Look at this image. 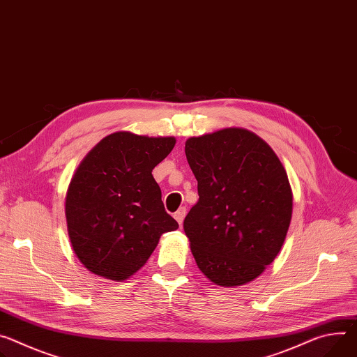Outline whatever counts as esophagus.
I'll use <instances>...</instances> for the list:
<instances>
[{"instance_id":"obj_1","label":"esophagus","mask_w":357,"mask_h":357,"mask_svg":"<svg viewBox=\"0 0 357 357\" xmlns=\"http://www.w3.org/2000/svg\"><path fill=\"white\" fill-rule=\"evenodd\" d=\"M185 215H186V208H179L176 212H175V215H174V218L178 220V223L182 226V222H183V219H185Z\"/></svg>"}]
</instances>
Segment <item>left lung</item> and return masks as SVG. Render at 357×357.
<instances>
[{
  "label": "left lung",
  "instance_id": "1",
  "mask_svg": "<svg viewBox=\"0 0 357 357\" xmlns=\"http://www.w3.org/2000/svg\"><path fill=\"white\" fill-rule=\"evenodd\" d=\"M188 164L199 201L183 220L201 272L215 284L241 286L278 256L291 219V189L273 149L243 128L189 138Z\"/></svg>",
  "mask_w": 357,
  "mask_h": 357
}]
</instances>
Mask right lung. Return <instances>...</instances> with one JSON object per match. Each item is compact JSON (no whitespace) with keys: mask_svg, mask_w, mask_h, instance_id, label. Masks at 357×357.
I'll use <instances>...</instances> for the list:
<instances>
[{"mask_svg":"<svg viewBox=\"0 0 357 357\" xmlns=\"http://www.w3.org/2000/svg\"><path fill=\"white\" fill-rule=\"evenodd\" d=\"M175 142L115 132L82 159L68 186L66 216L73 249L89 272L125 280L146 264L162 234L178 229L152 176Z\"/></svg>","mask_w":357,"mask_h":357,"instance_id":"add662e5","label":"right lung"}]
</instances>
